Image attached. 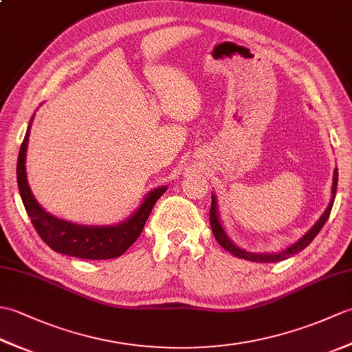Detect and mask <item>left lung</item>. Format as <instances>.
<instances>
[{"instance_id": "1", "label": "left lung", "mask_w": 352, "mask_h": 352, "mask_svg": "<svg viewBox=\"0 0 352 352\" xmlns=\"http://www.w3.org/2000/svg\"><path fill=\"white\" fill-rule=\"evenodd\" d=\"M338 178H339V172L338 168L334 169L333 172V186H331V198H330V204L327 206L325 212L319 216V219L313 223L311 228L309 231L298 239L296 242L290 243L286 248H283L281 251L276 252H252L248 250H243L241 246L236 245L233 241H231L230 236L227 234L226 228L222 226L221 221V214H219V208H218V198H216L214 193H212V207H210V226H212V231L216 237V241L222 246L223 250H227L228 252L233 254V256L243 258V260H250V261H256V263H274V261H281L286 260L292 256H295L300 251H302L305 246H309L311 243L313 239L316 237V234L325 226V222L328 219V216L331 213L333 208V203L336 198V190H338Z\"/></svg>"}]
</instances>
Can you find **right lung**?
<instances>
[{"mask_svg": "<svg viewBox=\"0 0 352 352\" xmlns=\"http://www.w3.org/2000/svg\"><path fill=\"white\" fill-rule=\"evenodd\" d=\"M33 119L34 113L30 119L24 142L19 149L16 177L21 199L37 234L52 251L65 256L86 260H107L122 256L140 236L154 204L166 192L168 186H159L149 190L129 218L113 226H83L57 218L37 203L27 180L25 159Z\"/></svg>", "mask_w": 352, "mask_h": 352, "instance_id": "right-lung-1", "label": "right lung"}]
</instances>
